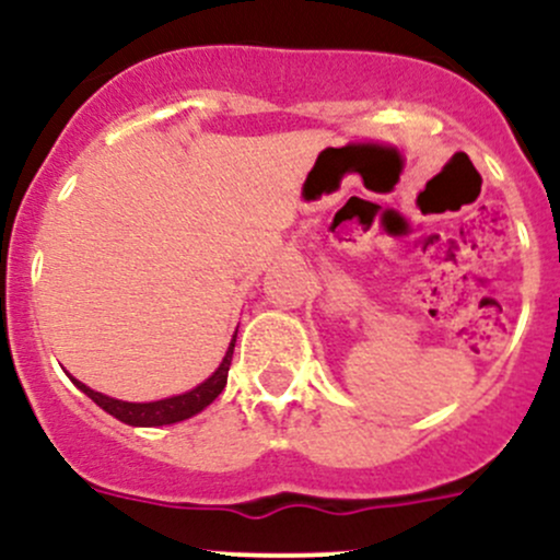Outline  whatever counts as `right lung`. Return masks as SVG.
Here are the masks:
<instances>
[{"mask_svg": "<svg viewBox=\"0 0 560 560\" xmlns=\"http://www.w3.org/2000/svg\"><path fill=\"white\" fill-rule=\"evenodd\" d=\"M238 331V329H236ZM233 346H236V335H233L229 350H225L223 361L214 370L205 383H199L196 388H190L188 393H180V396H170L162 398V401H145V404H132V401H119V398L103 396V393L88 388L84 383H79L77 377H71V383L77 385L84 396H90L92 401L97 404L103 411H108L110 417L121 420L125 425H135V428H159V425H172V422L188 420V417L199 415L201 409H207L214 398L220 396L229 383V370H231V359H233Z\"/></svg>", "mask_w": 560, "mask_h": 560, "instance_id": "1", "label": "right lung"}]
</instances>
